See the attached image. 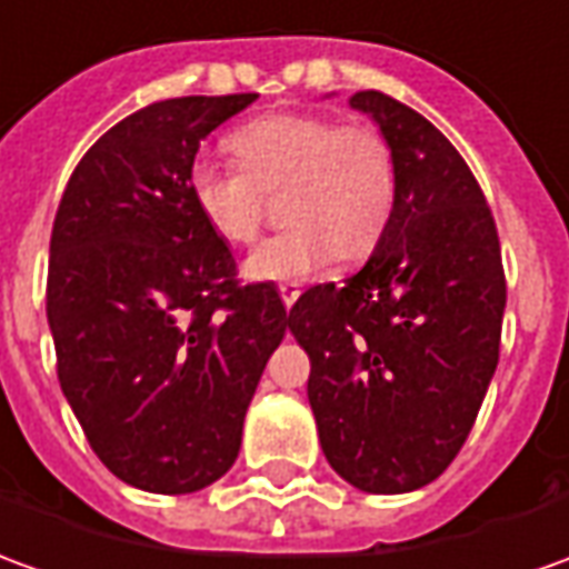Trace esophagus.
Instances as JSON below:
<instances>
[{
  "label": "esophagus",
  "mask_w": 569,
  "mask_h": 569,
  "mask_svg": "<svg viewBox=\"0 0 569 569\" xmlns=\"http://www.w3.org/2000/svg\"><path fill=\"white\" fill-rule=\"evenodd\" d=\"M298 296H301V289H298V283H280V298H283L286 308H292L298 301Z\"/></svg>",
  "instance_id": "obj_1"
}]
</instances>
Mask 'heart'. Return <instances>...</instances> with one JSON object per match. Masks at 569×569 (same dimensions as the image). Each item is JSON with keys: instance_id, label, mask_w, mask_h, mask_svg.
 Instances as JSON below:
<instances>
[{"instance_id": "heart-1", "label": "heart", "mask_w": 569, "mask_h": 569, "mask_svg": "<svg viewBox=\"0 0 569 569\" xmlns=\"http://www.w3.org/2000/svg\"><path fill=\"white\" fill-rule=\"evenodd\" d=\"M228 147L237 166L200 157L188 172L190 200L209 230L228 246H252L268 212L264 197L280 190V218L289 224L249 256V280H305L336 258H367L388 230L395 150L367 119L268 113L240 126Z\"/></svg>"}]
</instances>
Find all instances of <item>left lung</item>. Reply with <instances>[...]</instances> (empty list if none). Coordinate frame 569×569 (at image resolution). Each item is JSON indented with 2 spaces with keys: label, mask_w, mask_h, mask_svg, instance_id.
<instances>
[{
  "label": "left lung",
  "mask_w": 569,
  "mask_h": 569,
  "mask_svg": "<svg viewBox=\"0 0 569 569\" xmlns=\"http://www.w3.org/2000/svg\"><path fill=\"white\" fill-rule=\"evenodd\" d=\"M351 107L395 150L397 202L345 283L286 317L311 357L308 400L329 465L367 492L431 483L462 450L499 363L506 271L478 178L435 126L381 91Z\"/></svg>",
  "instance_id": "1"
}]
</instances>
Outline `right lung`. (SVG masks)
Segmentation results:
<instances>
[{
	"instance_id": "right-lung-1",
	"label": "right lung",
	"mask_w": 569,
	"mask_h": 569,
	"mask_svg": "<svg viewBox=\"0 0 569 569\" xmlns=\"http://www.w3.org/2000/svg\"><path fill=\"white\" fill-rule=\"evenodd\" d=\"M258 94H190L104 132L51 228L58 381L94 456L147 492H197L237 462L243 419L286 336L273 283L237 261L190 200L206 134Z\"/></svg>"
}]
</instances>
